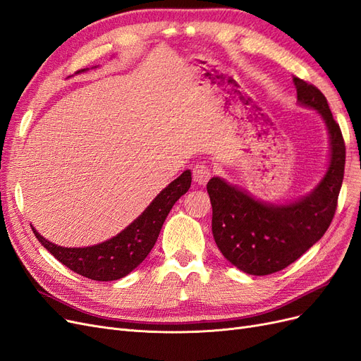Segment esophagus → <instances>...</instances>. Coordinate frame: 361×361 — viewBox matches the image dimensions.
I'll return each mask as SVG.
<instances>
[{
  "label": "esophagus",
  "mask_w": 361,
  "mask_h": 361,
  "mask_svg": "<svg viewBox=\"0 0 361 361\" xmlns=\"http://www.w3.org/2000/svg\"><path fill=\"white\" fill-rule=\"evenodd\" d=\"M211 169L207 166H203V164H199L192 169V179L197 185H206L207 180L211 179Z\"/></svg>",
  "instance_id": "obj_1"
}]
</instances>
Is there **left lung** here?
<instances>
[{"instance_id":"obj_1","label":"left lung","mask_w":361,"mask_h":361,"mask_svg":"<svg viewBox=\"0 0 361 361\" xmlns=\"http://www.w3.org/2000/svg\"><path fill=\"white\" fill-rule=\"evenodd\" d=\"M297 101L321 116L329 130L330 162L324 178L300 199L268 203L245 190L212 178L206 188L212 204V235L223 256L251 276L281 271L314 245L330 227L342 188L345 143L325 96L293 76Z\"/></svg>"}]
</instances>
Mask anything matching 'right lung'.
Segmentation results:
<instances>
[{
    "label": "right lung",
    "instance_id": "right-lung-1",
    "mask_svg": "<svg viewBox=\"0 0 361 361\" xmlns=\"http://www.w3.org/2000/svg\"><path fill=\"white\" fill-rule=\"evenodd\" d=\"M84 71L87 69L80 72ZM190 187L191 171L185 170L122 232L92 247H61L43 238L35 227H32V232L54 257L76 274L96 281L118 280L134 271L147 257L173 204L190 190Z\"/></svg>",
    "mask_w": 361,
    "mask_h": 361
}]
</instances>
